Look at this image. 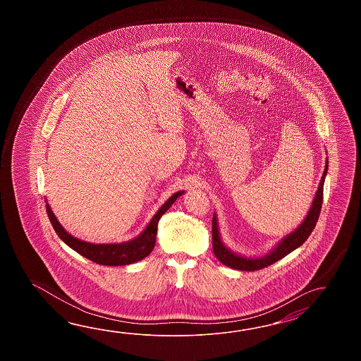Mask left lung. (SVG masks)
Segmentation results:
<instances>
[{"label":"left lung","mask_w":361,"mask_h":361,"mask_svg":"<svg viewBox=\"0 0 361 361\" xmlns=\"http://www.w3.org/2000/svg\"><path fill=\"white\" fill-rule=\"evenodd\" d=\"M326 173H328V159H326L325 169L322 173L319 188L316 191L312 205L310 207L305 221L302 222L297 230L293 231L292 233L285 236L269 254L259 257V258H246V257L231 252L228 247H226L219 236L216 216L213 214V227H212L213 252H214L215 257L218 258V261L222 262L224 266L231 267V269H240V271H257V269H264L267 266H271L272 263L280 261L281 258H284L285 255L292 253L293 250L300 247L311 235V232L314 231L320 212H322V191H324V180L326 177Z\"/></svg>","instance_id":"obj_1"}]
</instances>
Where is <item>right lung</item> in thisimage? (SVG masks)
Masks as SVG:
<instances>
[{
  "mask_svg": "<svg viewBox=\"0 0 361 361\" xmlns=\"http://www.w3.org/2000/svg\"><path fill=\"white\" fill-rule=\"evenodd\" d=\"M183 193L184 191L176 192L159 209V212L154 214L151 222L148 223L146 230L143 231L138 238H133L130 241L121 243V244H92V243H86L82 240L73 238L71 233L61 227V223L56 219L54 213L51 212L49 204H47V212L49 219L54 227L55 232L71 249H73L77 253L84 255L85 258L95 262L98 264H102V266H125V264H130L134 262L142 261L154 250L156 235H157V224H159L160 218L173 205V202Z\"/></svg>",
  "mask_w": 361,
  "mask_h": 361,
  "instance_id": "1",
  "label": "right lung"
}]
</instances>
